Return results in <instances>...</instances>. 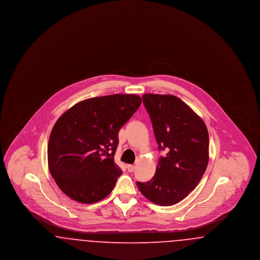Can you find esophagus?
Masks as SVG:
<instances>
[{
  "label": "esophagus",
  "mask_w": 260,
  "mask_h": 260,
  "mask_svg": "<svg viewBox=\"0 0 260 260\" xmlns=\"http://www.w3.org/2000/svg\"><path fill=\"white\" fill-rule=\"evenodd\" d=\"M127 171L129 172V173H133L134 171H135V166L134 165H127Z\"/></svg>",
  "instance_id": "34e87169"
}]
</instances>
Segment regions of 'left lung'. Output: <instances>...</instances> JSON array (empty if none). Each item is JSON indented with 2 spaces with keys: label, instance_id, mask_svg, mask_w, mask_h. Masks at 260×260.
Wrapping results in <instances>:
<instances>
[{
  "label": "left lung",
  "instance_id": "left-lung-1",
  "mask_svg": "<svg viewBox=\"0 0 260 260\" xmlns=\"http://www.w3.org/2000/svg\"><path fill=\"white\" fill-rule=\"evenodd\" d=\"M161 156L154 177L137 182L139 191L159 206L177 204L198 185L209 162V133L203 120L172 94L142 95Z\"/></svg>",
  "mask_w": 260,
  "mask_h": 260
}]
</instances>
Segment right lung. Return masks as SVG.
I'll use <instances>...</instances> for the list:
<instances>
[{
  "mask_svg": "<svg viewBox=\"0 0 260 260\" xmlns=\"http://www.w3.org/2000/svg\"><path fill=\"white\" fill-rule=\"evenodd\" d=\"M141 104L136 94L83 100L56 121L48 144L51 176L62 192L82 204L106 198L122 170L115 164L121 127Z\"/></svg>",
  "mask_w": 260,
  "mask_h": 260,
  "instance_id": "add662e5",
  "label": "right lung"
}]
</instances>
